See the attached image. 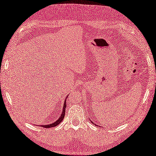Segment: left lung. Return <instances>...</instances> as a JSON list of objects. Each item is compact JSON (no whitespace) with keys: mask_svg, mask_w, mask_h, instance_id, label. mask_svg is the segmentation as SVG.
Here are the masks:
<instances>
[{"mask_svg":"<svg viewBox=\"0 0 156 156\" xmlns=\"http://www.w3.org/2000/svg\"><path fill=\"white\" fill-rule=\"evenodd\" d=\"M91 121V122H92V123H93V124H94V125H97V124H94V122H92V121ZM97 126H98V125H97Z\"/></svg>","mask_w":156,"mask_h":156,"instance_id":"1","label":"left lung"}]
</instances>
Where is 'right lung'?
Returning <instances> with one entry per match:
<instances>
[{
	"mask_svg": "<svg viewBox=\"0 0 156 156\" xmlns=\"http://www.w3.org/2000/svg\"><path fill=\"white\" fill-rule=\"evenodd\" d=\"M68 96H67V97H66L65 99V101H64V107H63V109H62V112L61 113L60 117L58 118V120H56L54 122H52V123L50 124H48V125H42L41 127H45V128H50V127H55V126L58 125L60 122L63 121V119L64 118V116H65V111H66V99H67Z\"/></svg>",
	"mask_w": 156,
	"mask_h": 156,
	"instance_id": "add662e5",
	"label": "right lung"
}]
</instances>
